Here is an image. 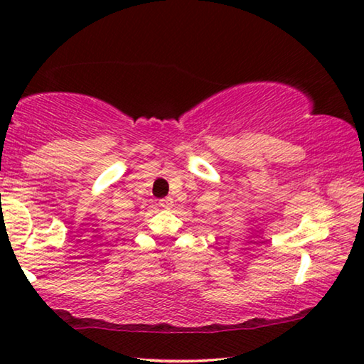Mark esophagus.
<instances>
[{"instance_id":"obj_1","label":"esophagus","mask_w":364,"mask_h":364,"mask_svg":"<svg viewBox=\"0 0 364 364\" xmlns=\"http://www.w3.org/2000/svg\"><path fill=\"white\" fill-rule=\"evenodd\" d=\"M159 205L164 208H171L173 207V199H171V197H164V199L159 200Z\"/></svg>"}]
</instances>
